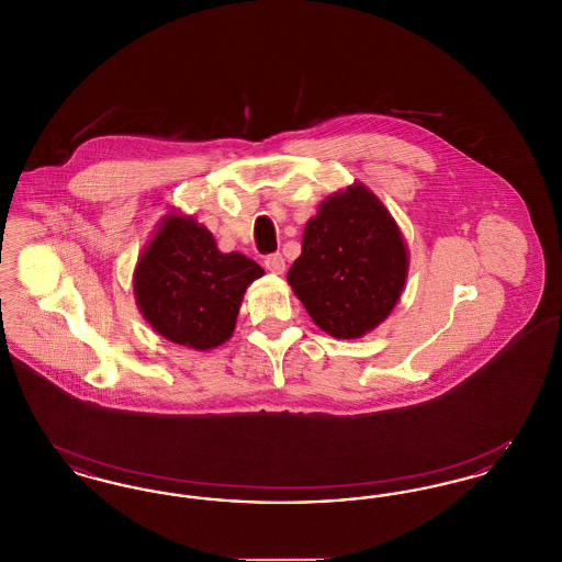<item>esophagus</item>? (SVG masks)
<instances>
[{
	"label": "esophagus",
	"instance_id": "esophagus-1",
	"mask_svg": "<svg viewBox=\"0 0 562 562\" xmlns=\"http://www.w3.org/2000/svg\"><path fill=\"white\" fill-rule=\"evenodd\" d=\"M263 266H266V269H268L269 273H276V276L284 273V269H286L284 257H282L280 252H276V255H269V257H266Z\"/></svg>",
	"mask_w": 562,
	"mask_h": 562
}]
</instances>
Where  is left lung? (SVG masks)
Instances as JSON below:
<instances>
[{"mask_svg": "<svg viewBox=\"0 0 562 562\" xmlns=\"http://www.w3.org/2000/svg\"><path fill=\"white\" fill-rule=\"evenodd\" d=\"M406 271L396 221L371 189L353 183L328 195L307 221L286 278L324 333L358 339L392 314Z\"/></svg>", "mask_w": 562, "mask_h": 562, "instance_id": "obj_1", "label": "left lung"}]
</instances>
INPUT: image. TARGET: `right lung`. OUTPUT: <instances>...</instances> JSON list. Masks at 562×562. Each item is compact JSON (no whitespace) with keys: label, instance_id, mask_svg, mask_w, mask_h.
<instances>
[{"label":"right lung","instance_id":"obj_1","mask_svg":"<svg viewBox=\"0 0 562 562\" xmlns=\"http://www.w3.org/2000/svg\"><path fill=\"white\" fill-rule=\"evenodd\" d=\"M261 276L241 252L223 255L193 216L170 213L136 263L134 296L164 339L206 351L232 337L244 293Z\"/></svg>","mask_w":562,"mask_h":562}]
</instances>
